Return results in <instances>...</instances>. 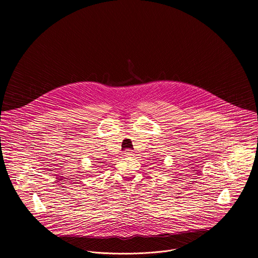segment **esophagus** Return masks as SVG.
I'll use <instances>...</instances> for the list:
<instances>
[{
  "mask_svg": "<svg viewBox=\"0 0 258 258\" xmlns=\"http://www.w3.org/2000/svg\"><path fill=\"white\" fill-rule=\"evenodd\" d=\"M133 155V152H132V150H130V149H126V150H124V152H123V156H125V157H131Z\"/></svg>",
  "mask_w": 258,
  "mask_h": 258,
  "instance_id": "34e87169",
  "label": "esophagus"
}]
</instances>
